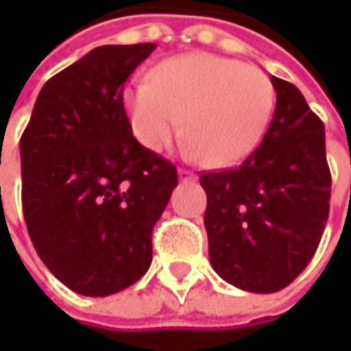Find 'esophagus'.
<instances>
[{
	"instance_id": "34e87169",
	"label": "esophagus",
	"mask_w": 351,
	"mask_h": 351,
	"mask_svg": "<svg viewBox=\"0 0 351 351\" xmlns=\"http://www.w3.org/2000/svg\"><path fill=\"white\" fill-rule=\"evenodd\" d=\"M178 173H180V180H182V182H195L197 180V176L191 171V169L180 168L178 169Z\"/></svg>"
}]
</instances>
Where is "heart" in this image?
I'll return each mask as SVG.
<instances>
[{
	"label": "heart",
	"mask_w": 351,
	"mask_h": 351,
	"mask_svg": "<svg viewBox=\"0 0 351 351\" xmlns=\"http://www.w3.org/2000/svg\"><path fill=\"white\" fill-rule=\"evenodd\" d=\"M276 89L262 70L207 52L160 62L152 80L123 89L134 138L160 152L180 132L185 152L209 168H226L262 142L274 115Z\"/></svg>",
	"instance_id": "heart-1"
}]
</instances>
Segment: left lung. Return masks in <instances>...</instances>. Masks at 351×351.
<instances>
[{
    "label": "left lung",
    "mask_w": 351,
    "mask_h": 351,
    "mask_svg": "<svg viewBox=\"0 0 351 351\" xmlns=\"http://www.w3.org/2000/svg\"><path fill=\"white\" fill-rule=\"evenodd\" d=\"M271 84L276 111L260 146L238 168L201 176L210 265L250 293H276L303 271L330 210L324 125L293 84Z\"/></svg>",
    "instance_id": "1"
}]
</instances>
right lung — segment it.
I'll return each mask as SVG.
<instances>
[{
	"mask_svg": "<svg viewBox=\"0 0 351 351\" xmlns=\"http://www.w3.org/2000/svg\"><path fill=\"white\" fill-rule=\"evenodd\" d=\"M156 45H105L52 75L21 136L23 215L52 276L86 297L136 283L178 169L132 136L123 89Z\"/></svg>",
	"mask_w": 351,
	"mask_h": 351,
	"instance_id": "1",
	"label": "right lung"
}]
</instances>
